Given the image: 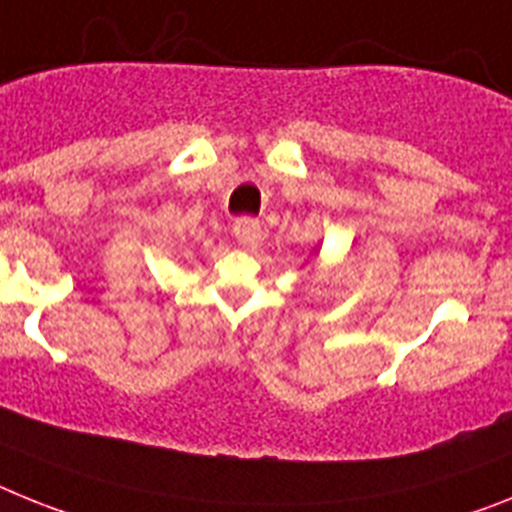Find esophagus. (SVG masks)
Listing matches in <instances>:
<instances>
[{
    "label": "esophagus",
    "instance_id": "34e87169",
    "mask_svg": "<svg viewBox=\"0 0 512 512\" xmlns=\"http://www.w3.org/2000/svg\"><path fill=\"white\" fill-rule=\"evenodd\" d=\"M234 236L242 247L252 249L260 244V239H263V229H260V223H257L255 218H239V221L234 223Z\"/></svg>",
    "mask_w": 512,
    "mask_h": 512
}]
</instances>
